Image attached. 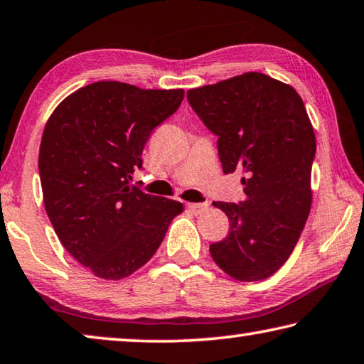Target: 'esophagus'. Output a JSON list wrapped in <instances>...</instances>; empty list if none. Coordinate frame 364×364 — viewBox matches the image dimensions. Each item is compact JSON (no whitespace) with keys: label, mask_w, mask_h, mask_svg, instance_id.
Segmentation results:
<instances>
[{"label":"esophagus","mask_w":364,"mask_h":364,"mask_svg":"<svg viewBox=\"0 0 364 364\" xmlns=\"http://www.w3.org/2000/svg\"><path fill=\"white\" fill-rule=\"evenodd\" d=\"M186 207H188V210L189 212H193V213H202V212H205L207 208H208V204H205V202H199V204H186Z\"/></svg>","instance_id":"obj_1"}]
</instances>
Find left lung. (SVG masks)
Segmentation results:
<instances>
[{"instance_id": "8db88e82", "label": "left lung", "mask_w": 364, "mask_h": 364, "mask_svg": "<svg viewBox=\"0 0 364 364\" xmlns=\"http://www.w3.org/2000/svg\"><path fill=\"white\" fill-rule=\"evenodd\" d=\"M188 101L218 136L225 173H245L244 200L213 202L230 218V234L210 255L237 281L269 278L292 254L311 207L316 138L304 101L258 72L189 90Z\"/></svg>"}]
</instances>
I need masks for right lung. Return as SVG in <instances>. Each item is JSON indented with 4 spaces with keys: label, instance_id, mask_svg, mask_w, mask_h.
<instances>
[{
    "label": "right lung",
    "instance_id": "obj_1",
    "mask_svg": "<svg viewBox=\"0 0 364 364\" xmlns=\"http://www.w3.org/2000/svg\"><path fill=\"white\" fill-rule=\"evenodd\" d=\"M183 90L96 82L54 109L43 132V200L59 241L101 279L127 278L156 254L181 202L130 180L146 141L176 112Z\"/></svg>",
    "mask_w": 364,
    "mask_h": 364
}]
</instances>
